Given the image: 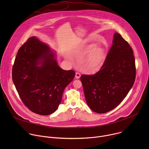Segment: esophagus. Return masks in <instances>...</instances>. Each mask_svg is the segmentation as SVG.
Instances as JSON below:
<instances>
[{"instance_id":"obj_1","label":"esophagus","mask_w":149,"mask_h":149,"mask_svg":"<svg viewBox=\"0 0 149 149\" xmlns=\"http://www.w3.org/2000/svg\"><path fill=\"white\" fill-rule=\"evenodd\" d=\"M80 77H81L80 74H79V73H78V72H76V74H75V78H76V79H79V78H80Z\"/></svg>"}]
</instances>
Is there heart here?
<instances>
[{
  "instance_id": "obj_1",
  "label": "heart",
  "mask_w": 149,
  "mask_h": 149,
  "mask_svg": "<svg viewBox=\"0 0 149 149\" xmlns=\"http://www.w3.org/2000/svg\"><path fill=\"white\" fill-rule=\"evenodd\" d=\"M95 47V45L93 44L88 45L87 47V49L90 50ZM105 54L106 49L104 47H96L94 48L85 61V68L91 72L98 71L104 64Z\"/></svg>"
}]
</instances>
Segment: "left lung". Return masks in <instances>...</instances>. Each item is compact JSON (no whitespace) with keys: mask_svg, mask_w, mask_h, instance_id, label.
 Masks as SVG:
<instances>
[{"mask_svg":"<svg viewBox=\"0 0 149 149\" xmlns=\"http://www.w3.org/2000/svg\"><path fill=\"white\" fill-rule=\"evenodd\" d=\"M135 78L133 50L121 35L116 32L101 70L94 75L81 77L88 107L100 114L113 110L129 93Z\"/></svg>","mask_w":149,"mask_h":149,"instance_id":"left-lung-1","label":"left lung"}]
</instances>
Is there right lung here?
<instances>
[{"label":"right lung","mask_w":149,"mask_h":149,"mask_svg":"<svg viewBox=\"0 0 149 149\" xmlns=\"http://www.w3.org/2000/svg\"><path fill=\"white\" fill-rule=\"evenodd\" d=\"M56 51L35 36L18 50L12 69V79L24 104L32 112L49 115L58 109L62 94L75 72L62 69Z\"/></svg>","instance_id":"right-lung-1"}]
</instances>
